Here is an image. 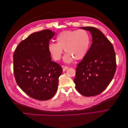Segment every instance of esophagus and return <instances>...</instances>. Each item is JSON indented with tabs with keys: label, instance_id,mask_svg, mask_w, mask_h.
I'll return each instance as SVG.
<instances>
[{
	"label": "esophagus",
	"instance_id": "1",
	"mask_svg": "<svg viewBox=\"0 0 128 128\" xmlns=\"http://www.w3.org/2000/svg\"><path fill=\"white\" fill-rule=\"evenodd\" d=\"M62 68L63 71L64 72L67 70V69L68 68V67L67 66H62Z\"/></svg>",
	"mask_w": 128,
	"mask_h": 128
}]
</instances>
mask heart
<instances>
[{"mask_svg":"<svg viewBox=\"0 0 128 128\" xmlns=\"http://www.w3.org/2000/svg\"><path fill=\"white\" fill-rule=\"evenodd\" d=\"M56 43L50 42L48 49L54 59L60 60L63 49L67 53L64 57V62L70 63L74 59L80 60L86 56L90 48L91 38L83 29L66 30L58 34Z\"/></svg>","mask_w":128,"mask_h":128,"instance_id":"heart-1","label":"heart"}]
</instances>
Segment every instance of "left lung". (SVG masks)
Masks as SVG:
<instances>
[{
	"mask_svg": "<svg viewBox=\"0 0 128 128\" xmlns=\"http://www.w3.org/2000/svg\"><path fill=\"white\" fill-rule=\"evenodd\" d=\"M80 28L90 32L92 43L86 56L77 65L74 81L81 94L94 96L105 90L113 78L116 68L115 53L101 31L92 26Z\"/></svg>",
	"mask_w": 128,
	"mask_h": 128,
	"instance_id": "left-lung-1",
	"label": "left lung"
}]
</instances>
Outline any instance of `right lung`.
I'll use <instances>...</instances> for the list:
<instances>
[{
  "instance_id": "1",
  "label": "right lung",
  "mask_w": 128,
  "mask_h": 128,
  "mask_svg": "<svg viewBox=\"0 0 128 128\" xmlns=\"http://www.w3.org/2000/svg\"><path fill=\"white\" fill-rule=\"evenodd\" d=\"M54 34L48 29L32 33L20 42L14 53L16 82L27 94L37 100H47L54 96L62 72L60 66L51 60L48 49Z\"/></svg>"
}]
</instances>
